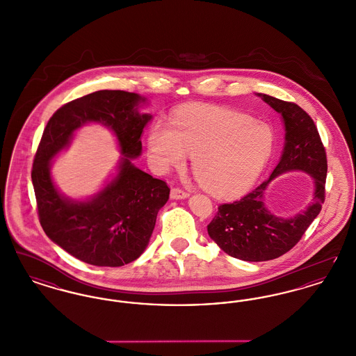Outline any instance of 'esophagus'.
<instances>
[{
  "label": "esophagus",
  "instance_id": "obj_1",
  "mask_svg": "<svg viewBox=\"0 0 356 356\" xmlns=\"http://www.w3.org/2000/svg\"><path fill=\"white\" fill-rule=\"evenodd\" d=\"M188 196H189V193L184 191L183 188H179V186L172 188V191H170V197L172 199H186Z\"/></svg>",
  "mask_w": 356,
  "mask_h": 356
}]
</instances>
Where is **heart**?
Here are the masks:
<instances>
[{"label":"heart","instance_id":"obj_1","mask_svg":"<svg viewBox=\"0 0 356 356\" xmlns=\"http://www.w3.org/2000/svg\"><path fill=\"white\" fill-rule=\"evenodd\" d=\"M148 147L160 170L181 167L186 153L193 156L192 168L207 189L232 195L252 186L267 165L275 147L268 124L216 109H196L173 121L156 122Z\"/></svg>","mask_w":356,"mask_h":356}]
</instances>
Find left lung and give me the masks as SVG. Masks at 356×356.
<instances>
[{
    "label": "left lung",
    "mask_w": 356,
    "mask_h": 356,
    "mask_svg": "<svg viewBox=\"0 0 356 356\" xmlns=\"http://www.w3.org/2000/svg\"><path fill=\"white\" fill-rule=\"evenodd\" d=\"M259 96L279 112L286 125L284 152L268 180L241 199L220 204L215 218L207 225L208 235L225 254L245 261H266L287 254L305 235L319 215L325 200L327 154L318 128L298 104L268 95ZM288 170H303L316 179L313 202L302 214L283 220L270 214L262 195L273 177Z\"/></svg>",
    "instance_id": "8db88e82"
}]
</instances>
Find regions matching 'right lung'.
Here are the masks:
<instances>
[{"label": "right lung", "instance_id": "1", "mask_svg": "<svg viewBox=\"0 0 356 356\" xmlns=\"http://www.w3.org/2000/svg\"><path fill=\"white\" fill-rule=\"evenodd\" d=\"M138 95L124 90H97L72 100L51 116L34 154L32 181L37 213L45 234L68 254L97 267H121L144 252L159 209L170 197V186L136 168L131 159L141 152L144 127L149 115L136 111ZM88 120L109 126L126 156L117 179L92 202L64 200L52 186L51 157Z\"/></svg>", "mask_w": 356, "mask_h": 356}]
</instances>
